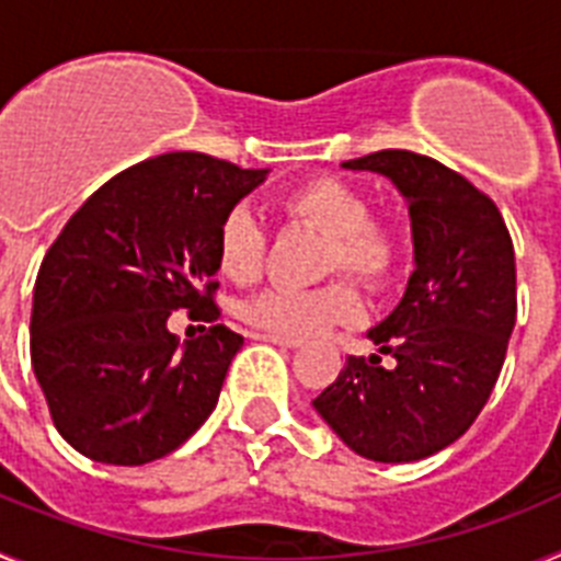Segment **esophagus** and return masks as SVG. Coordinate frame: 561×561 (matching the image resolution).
<instances>
[{"label":"esophagus","instance_id":"obj_1","mask_svg":"<svg viewBox=\"0 0 561 561\" xmlns=\"http://www.w3.org/2000/svg\"><path fill=\"white\" fill-rule=\"evenodd\" d=\"M252 340H264V342H275L280 348H297L300 340H286V336H272V334H252Z\"/></svg>","mask_w":561,"mask_h":561}]
</instances>
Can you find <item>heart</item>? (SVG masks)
<instances>
[{
	"instance_id": "1",
	"label": "heart",
	"mask_w": 561,
	"mask_h": 561,
	"mask_svg": "<svg viewBox=\"0 0 561 561\" xmlns=\"http://www.w3.org/2000/svg\"><path fill=\"white\" fill-rule=\"evenodd\" d=\"M286 225L323 236L320 275H336L314 289H266L241 304L238 314L261 334L309 340L331 325H351L362 317L354 280L365 289L385 291L408 266L410 238L404 225L388 213H370L368 196L351 182L317 173L286 187L275 199ZM270 255V232L247 207H230L213 238V257L221 277L238 286L255 284Z\"/></svg>"
}]
</instances>
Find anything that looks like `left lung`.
<instances>
[{
	"instance_id": "obj_1",
	"label": "left lung",
	"mask_w": 561,
	"mask_h": 561,
	"mask_svg": "<svg viewBox=\"0 0 561 561\" xmlns=\"http://www.w3.org/2000/svg\"><path fill=\"white\" fill-rule=\"evenodd\" d=\"M342 165L408 196L415 272L370 331L393 365L348 356L314 410L362 458L410 463L458 440L492 396L517 320L514 244L492 196L433 157L385 148Z\"/></svg>"
}]
</instances>
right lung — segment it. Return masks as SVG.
Listing matches in <instances>:
<instances>
[{
    "label": "right lung",
    "instance_id": "right-lung-1",
    "mask_svg": "<svg viewBox=\"0 0 561 561\" xmlns=\"http://www.w3.org/2000/svg\"><path fill=\"white\" fill-rule=\"evenodd\" d=\"M264 173L196 151L160 153L98 187L58 232L38 266L30 359L69 447L140 466L213 413L244 345L219 323L213 238ZM176 308L211 329L180 346L164 329Z\"/></svg>",
    "mask_w": 561,
    "mask_h": 561
}]
</instances>
